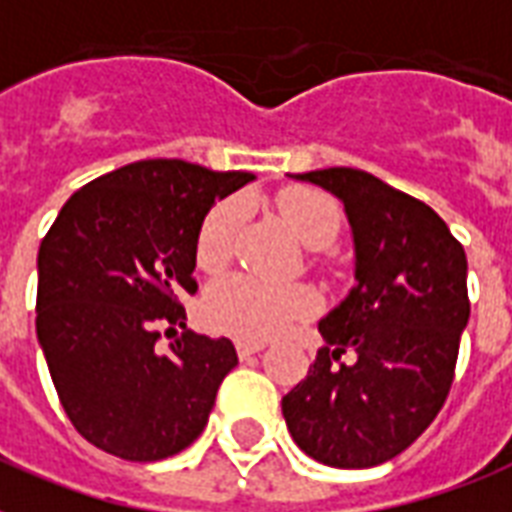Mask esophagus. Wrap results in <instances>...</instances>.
Masks as SVG:
<instances>
[{
    "mask_svg": "<svg viewBox=\"0 0 512 512\" xmlns=\"http://www.w3.org/2000/svg\"><path fill=\"white\" fill-rule=\"evenodd\" d=\"M265 343L260 341H239L236 343V351H239L241 360H247V357H252V354H257V351H263Z\"/></svg>",
    "mask_w": 512,
    "mask_h": 512,
    "instance_id": "1",
    "label": "esophagus"
}]
</instances>
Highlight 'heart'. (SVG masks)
Segmentation results:
<instances>
[{"label":"heart","instance_id":"obj_1","mask_svg":"<svg viewBox=\"0 0 512 512\" xmlns=\"http://www.w3.org/2000/svg\"><path fill=\"white\" fill-rule=\"evenodd\" d=\"M279 212L308 247H327L338 236L341 212L330 195L311 187H290L279 195ZM241 220V201H222L206 214L195 241V257L206 271L228 263L230 244ZM319 306L317 292L303 284H271L247 273L228 276L206 292V325L241 341H268L284 333L295 319L311 317Z\"/></svg>","mask_w":512,"mask_h":512}]
</instances>
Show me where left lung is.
Here are the masks:
<instances>
[{
	"instance_id": "8db88e82",
	"label": "left lung",
	"mask_w": 512,
	"mask_h": 512,
	"mask_svg": "<svg viewBox=\"0 0 512 512\" xmlns=\"http://www.w3.org/2000/svg\"><path fill=\"white\" fill-rule=\"evenodd\" d=\"M295 179L343 201L357 284L319 322L325 346L284 395V421L311 459L376 467L403 454L446 403L470 319L467 255L424 201L368 171L335 166Z\"/></svg>"
}]
</instances>
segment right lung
<instances>
[{"instance_id": "1", "label": "right lung", "mask_w": 512, "mask_h": 512, "mask_svg": "<svg viewBox=\"0 0 512 512\" xmlns=\"http://www.w3.org/2000/svg\"><path fill=\"white\" fill-rule=\"evenodd\" d=\"M177 158L128 163L64 204L37 255V338L74 429L128 462H158L204 432L222 378L239 365L228 338L185 327L195 241L214 198L252 182Z\"/></svg>"}]
</instances>
